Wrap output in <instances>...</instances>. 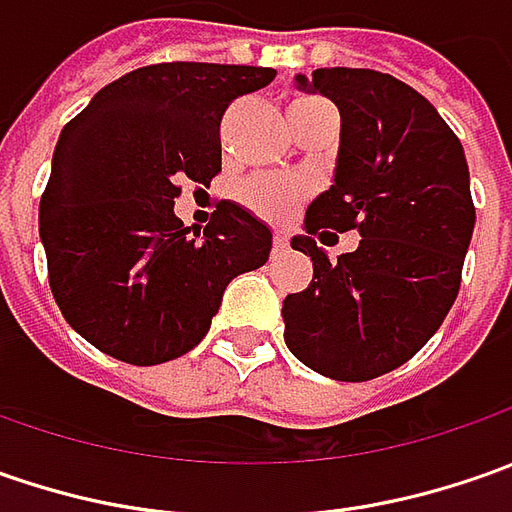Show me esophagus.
Masks as SVG:
<instances>
[{"instance_id":"obj_1","label":"esophagus","mask_w":512,"mask_h":512,"mask_svg":"<svg viewBox=\"0 0 512 512\" xmlns=\"http://www.w3.org/2000/svg\"><path fill=\"white\" fill-rule=\"evenodd\" d=\"M287 242H290L287 230H273V253H282V250H287Z\"/></svg>"}]
</instances>
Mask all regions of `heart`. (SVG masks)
<instances>
[{"label":"heart","instance_id":"heart-1","mask_svg":"<svg viewBox=\"0 0 512 512\" xmlns=\"http://www.w3.org/2000/svg\"><path fill=\"white\" fill-rule=\"evenodd\" d=\"M316 102V99H302ZM305 185L296 176H256L242 185L239 202L267 222H287L305 199Z\"/></svg>","mask_w":512,"mask_h":512}]
</instances>
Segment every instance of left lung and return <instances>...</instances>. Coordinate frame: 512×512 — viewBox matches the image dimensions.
<instances>
[{
	"mask_svg": "<svg viewBox=\"0 0 512 512\" xmlns=\"http://www.w3.org/2000/svg\"><path fill=\"white\" fill-rule=\"evenodd\" d=\"M299 88L342 113L333 187L307 207L290 247L313 282L282 307L285 342L310 370L370 382L413 359L459 296L476 207L459 136L419 90L390 73L319 68ZM356 229L363 242L330 263L312 242Z\"/></svg>",
	"mask_w": 512,
	"mask_h": 512,
	"instance_id": "1",
	"label": "left lung"
}]
</instances>
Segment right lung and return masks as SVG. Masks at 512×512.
Masks as SVG:
<instances>
[{
	"mask_svg": "<svg viewBox=\"0 0 512 512\" xmlns=\"http://www.w3.org/2000/svg\"><path fill=\"white\" fill-rule=\"evenodd\" d=\"M273 68L162 62L102 88L62 128L39 202L53 299L82 339L139 367L205 339L222 293L270 256V230L219 202L199 233L173 199L222 173L219 125Z\"/></svg>",
	"mask_w": 512,
	"mask_h": 512,
	"instance_id": "1",
	"label": "right lung"
}]
</instances>
